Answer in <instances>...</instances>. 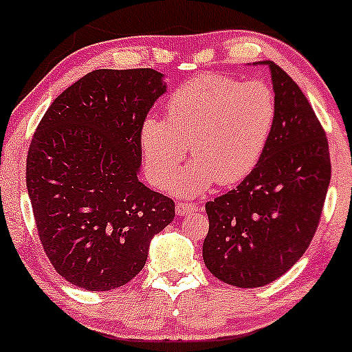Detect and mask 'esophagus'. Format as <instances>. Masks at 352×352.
I'll return each mask as SVG.
<instances>
[{
	"mask_svg": "<svg viewBox=\"0 0 352 352\" xmlns=\"http://www.w3.org/2000/svg\"><path fill=\"white\" fill-rule=\"evenodd\" d=\"M201 210V206L194 202H177L176 204V214L177 215H188L192 214V212Z\"/></svg>",
	"mask_w": 352,
	"mask_h": 352,
	"instance_id": "1",
	"label": "esophagus"
}]
</instances>
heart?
Listing matches in <instances>:
<instances>
[{
    "instance_id": "1",
    "label": "heart",
    "mask_w": 352,
    "mask_h": 352,
    "mask_svg": "<svg viewBox=\"0 0 352 352\" xmlns=\"http://www.w3.org/2000/svg\"><path fill=\"white\" fill-rule=\"evenodd\" d=\"M276 122L277 99L269 85L217 73L197 76L171 94L164 120H143L140 146L146 177L155 188L171 186L183 197L206 192L215 183H241L261 162ZM186 146L193 162L175 180Z\"/></svg>"
}]
</instances>
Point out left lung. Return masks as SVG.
Returning <instances> with one entry per match:
<instances>
[{
  "mask_svg": "<svg viewBox=\"0 0 352 352\" xmlns=\"http://www.w3.org/2000/svg\"><path fill=\"white\" fill-rule=\"evenodd\" d=\"M277 122L248 177L206 204L202 258L225 284L261 287L289 271L310 246L331 179L327 133L305 94L274 62Z\"/></svg>",
  "mask_w": 352,
  "mask_h": 352,
  "instance_id": "obj_1",
  "label": "left lung"
}]
</instances>
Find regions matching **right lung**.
<instances>
[{"mask_svg": "<svg viewBox=\"0 0 352 352\" xmlns=\"http://www.w3.org/2000/svg\"><path fill=\"white\" fill-rule=\"evenodd\" d=\"M166 91L151 68L94 70L50 104L30 142L25 183L55 271L78 287L125 285L175 202L138 181L140 127Z\"/></svg>", "mask_w": 352, "mask_h": 352, "instance_id": "right-lung-1", "label": "right lung"}]
</instances>
